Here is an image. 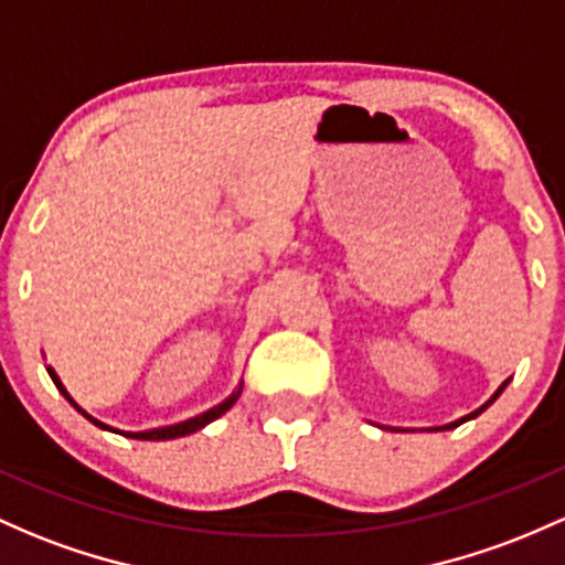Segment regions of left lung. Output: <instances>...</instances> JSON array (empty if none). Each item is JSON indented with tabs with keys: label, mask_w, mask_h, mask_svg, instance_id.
Returning <instances> with one entry per match:
<instances>
[{
	"label": "left lung",
	"mask_w": 565,
	"mask_h": 565,
	"mask_svg": "<svg viewBox=\"0 0 565 565\" xmlns=\"http://www.w3.org/2000/svg\"><path fill=\"white\" fill-rule=\"evenodd\" d=\"M507 383H510V377H507V381H504V383H501V386H499V388H495V392H493V396H491V399H488V402H486V405H482V407H477V411H475V413L463 415V418H458V420H454V424H445V426H437V429H456V426H458V424H463V420H472V418H477V415H480L482 411H486V407H491V405H493V402H495V399H499V394H501V392H504V388H507Z\"/></svg>",
	"instance_id": "left-lung-1"
}]
</instances>
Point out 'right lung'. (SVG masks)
<instances>
[{
  "mask_svg": "<svg viewBox=\"0 0 565 565\" xmlns=\"http://www.w3.org/2000/svg\"><path fill=\"white\" fill-rule=\"evenodd\" d=\"M47 375L53 377L55 388H58V392L64 394L66 399H70V405L77 407V413H83L85 418H88L93 426H98V429L115 431V434H126V437H131V439H154V443H160V439H177V437H184V434H192V431L203 429V426H206V424H212V420L220 418V415H225L227 411H231V407L235 405V399H238V396H241V386H244V383H238V388H235V392H233L231 396H227L225 402H220V405H214L212 411H206V413L195 415V418L179 420V424H173V426H160V429H147V431H120V429H111V426H107V424H102V420H98V418H93L90 413H85L83 407H79L77 402L72 399L70 392H66V388H64V383H61V377L55 375V370H53V367H47Z\"/></svg>",
  "mask_w": 565,
  "mask_h": 565,
  "instance_id": "obj_1",
  "label": "right lung"
}]
</instances>
